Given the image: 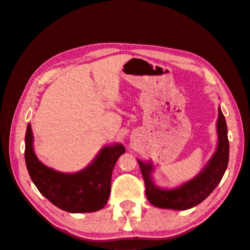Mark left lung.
Wrapping results in <instances>:
<instances>
[{"mask_svg": "<svg viewBox=\"0 0 250 250\" xmlns=\"http://www.w3.org/2000/svg\"><path fill=\"white\" fill-rule=\"evenodd\" d=\"M218 112L217 131L219 140L216 152L199 175L187 184L173 190L157 188L151 179L152 165L138 161L146 187V197L152 206L178 210L191 208L201 203L220 183L229 165V142L225 118L220 108Z\"/></svg>", "mask_w": 250, "mask_h": 250, "instance_id": "8db88e82", "label": "left lung"}]
</instances>
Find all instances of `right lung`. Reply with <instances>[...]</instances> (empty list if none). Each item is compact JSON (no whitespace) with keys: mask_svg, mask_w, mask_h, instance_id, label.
Masks as SVG:
<instances>
[{"mask_svg":"<svg viewBox=\"0 0 250 250\" xmlns=\"http://www.w3.org/2000/svg\"><path fill=\"white\" fill-rule=\"evenodd\" d=\"M25 142L29 175L39 191L54 206L69 213H90L101 209L107 203L112 170L120 155L125 152L124 146L104 147L86 169L66 174L50 169L37 160L30 124Z\"/></svg>","mask_w":250,"mask_h":250,"instance_id":"1","label":"right lung"}]
</instances>
